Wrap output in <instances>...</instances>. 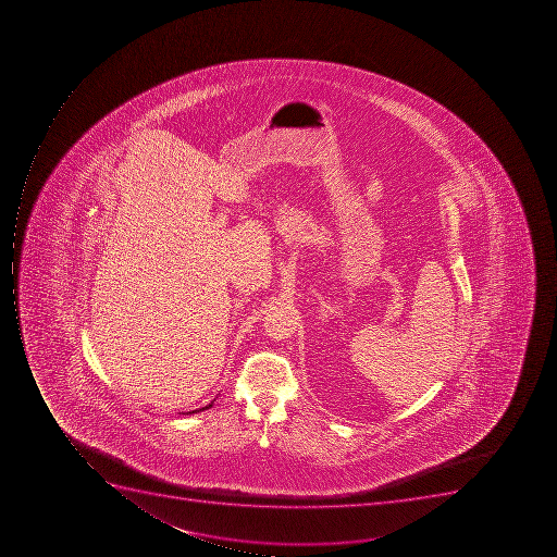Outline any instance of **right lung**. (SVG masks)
Listing matches in <instances>:
<instances>
[{
    "label": "right lung",
    "instance_id": "1",
    "mask_svg": "<svg viewBox=\"0 0 557 557\" xmlns=\"http://www.w3.org/2000/svg\"><path fill=\"white\" fill-rule=\"evenodd\" d=\"M209 408H212V403L209 404V406H206V408L200 409V411H203V409H209ZM191 412H197V411H191ZM191 412H189V414H191Z\"/></svg>",
    "mask_w": 557,
    "mask_h": 557
}]
</instances>
